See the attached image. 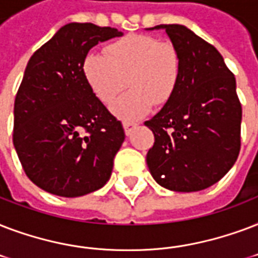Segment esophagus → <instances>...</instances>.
<instances>
[{
    "instance_id": "34e87169",
    "label": "esophagus",
    "mask_w": 258,
    "mask_h": 258,
    "mask_svg": "<svg viewBox=\"0 0 258 258\" xmlns=\"http://www.w3.org/2000/svg\"><path fill=\"white\" fill-rule=\"evenodd\" d=\"M123 129H125V133H126V136H129L132 133V131H133V127H136V125L137 123L136 122H132V121H123Z\"/></svg>"
}]
</instances>
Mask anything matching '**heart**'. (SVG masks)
<instances>
[{
  "mask_svg": "<svg viewBox=\"0 0 258 258\" xmlns=\"http://www.w3.org/2000/svg\"><path fill=\"white\" fill-rule=\"evenodd\" d=\"M105 52L85 57L83 75L94 95L106 105L118 95L126 79L131 90L111 105L119 118H140L153 103L164 105L176 91L181 57L172 43L153 36L129 35L109 44Z\"/></svg>",
  "mask_w": 258,
  "mask_h": 258,
  "instance_id": "1",
  "label": "heart"
}]
</instances>
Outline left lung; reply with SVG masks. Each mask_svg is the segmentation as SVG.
Returning <instances> with one entry per match:
<instances>
[{"mask_svg":"<svg viewBox=\"0 0 258 258\" xmlns=\"http://www.w3.org/2000/svg\"><path fill=\"white\" fill-rule=\"evenodd\" d=\"M181 57L176 91L153 118L147 153L153 179L177 192L201 191L221 180L241 149L242 107L235 78L218 49L177 24H161Z\"/></svg>","mask_w":258,"mask_h":258,"instance_id":"left-lung-1","label":"left lung"}]
</instances>
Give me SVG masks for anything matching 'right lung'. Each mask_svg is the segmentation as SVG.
Returning <instances> with one entry per match:
<instances>
[{
	"label": "right lung",
	"mask_w": 258,
	"mask_h": 258,
	"mask_svg": "<svg viewBox=\"0 0 258 258\" xmlns=\"http://www.w3.org/2000/svg\"><path fill=\"white\" fill-rule=\"evenodd\" d=\"M121 35L70 23L28 61L15 99L13 144L24 172L47 192L82 197L110 179L125 132L90 89L83 61L99 41Z\"/></svg>",
	"instance_id": "obj_1"
}]
</instances>
